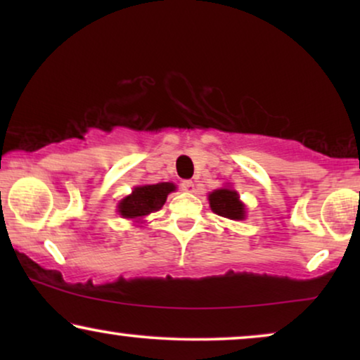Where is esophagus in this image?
<instances>
[{
  "label": "esophagus",
  "instance_id": "1",
  "mask_svg": "<svg viewBox=\"0 0 360 360\" xmlns=\"http://www.w3.org/2000/svg\"><path fill=\"white\" fill-rule=\"evenodd\" d=\"M181 190L188 191V193H193V191H195V181L184 180V181H181Z\"/></svg>",
  "mask_w": 360,
  "mask_h": 360
}]
</instances>
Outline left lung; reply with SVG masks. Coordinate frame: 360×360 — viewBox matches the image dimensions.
Here are the masks:
<instances>
[{
    "mask_svg": "<svg viewBox=\"0 0 360 360\" xmlns=\"http://www.w3.org/2000/svg\"><path fill=\"white\" fill-rule=\"evenodd\" d=\"M210 206L216 214L229 219H244V205L234 190L221 188L210 193Z\"/></svg>",
    "mask_w": 360,
    "mask_h": 360,
    "instance_id": "1",
    "label": "left lung"
}]
</instances>
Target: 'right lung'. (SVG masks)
<instances>
[{"instance_id": "obj_1", "label": "right lung", "mask_w": 360, "mask_h": 360, "mask_svg": "<svg viewBox=\"0 0 360 360\" xmlns=\"http://www.w3.org/2000/svg\"><path fill=\"white\" fill-rule=\"evenodd\" d=\"M175 190L174 184H157L136 186L134 191L120 203V213L124 218H142L164 206L167 195Z\"/></svg>"}]
</instances>
